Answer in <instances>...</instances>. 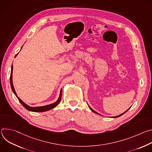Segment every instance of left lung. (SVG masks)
<instances>
[{
	"label": "left lung",
	"mask_w": 152,
	"mask_h": 152,
	"mask_svg": "<svg viewBox=\"0 0 152 152\" xmlns=\"http://www.w3.org/2000/svg\"><path fill=\"white\" fill-rule=\"evenodd\" d=\"M88 107H89V108H90V110H91V111H93V113H96V114H98V115H100V114H99V113H97V112H96V111H94V110H93V109H92V108H91V107H90V106H89V105H88ZM129 108H131V107H129ZM129 109H128V110H127V111H125V112H124V113H122V114H120V115H117V116H115V117H113V118H117V117H120V116H121V115H123V114H124V113H126V112H127V111H128V110H129Z\"/></svg>",
	"instance_id": "1"
}]
</instances>
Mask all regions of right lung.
<instances>
[{
  "label": "right lung",
  "mask_w": 152,
  "mask_h": 152,
  "mask_svg": "<svg viewBox=\"0 0 152 152\" xmlns=\"http://www.w3.org/2000/svg\"><path fill=\"white\" fill-rule=\"evenodd\" d=\"M22 47H21V49H22ZM18 54V53L15 56V58L17 56V55ZM12 71H13V66L12 65L11 70V75H10V84H11V89H12L14 94L15 95V96L17 97V98L19 100V102L21 103V104H22L26 108L27 110H28L29 111H32V112H39H39H45V111L50 110L52 109H53L54 107H55L60 103L61 100V97H62V88L60 90V94H59V96L58 100L55 102H54V103H53L52 104H49L45 105V106H37V107H32V106H30L28 105L27 104H26L25 102H23L22 100H21L17 96V93H16V92L15 91V89H14V86H13V83H12Z\"/></svg>",
  "instance_id": "obj_1"
}]
</instances>
